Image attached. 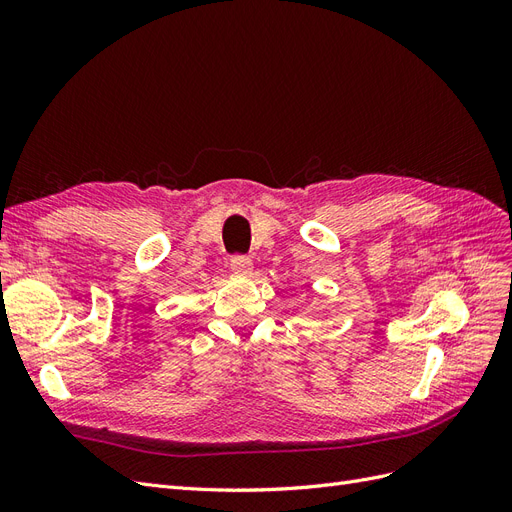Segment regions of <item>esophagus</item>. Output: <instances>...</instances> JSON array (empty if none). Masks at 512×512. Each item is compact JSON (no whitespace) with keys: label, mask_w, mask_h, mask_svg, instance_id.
I'll use <instances>...</instances> for the list:
<instances>
[{"label":"esophagus","mask_w":512,"mask_h":512,"mask_svg":"<svg viewBox=\"0 0 512 512\" xmlns=\"http://www.w3.org/2000/svg\"><path fill=\"white\" fill-rule=\"evenodd\" d=\"M230 269L235 271V273H243V275L252 273V269H254V265H252V258L241 256V254L232 256V258H230Z\"/></svg>","instance_id":"esophagus-1"}]
</instances>
